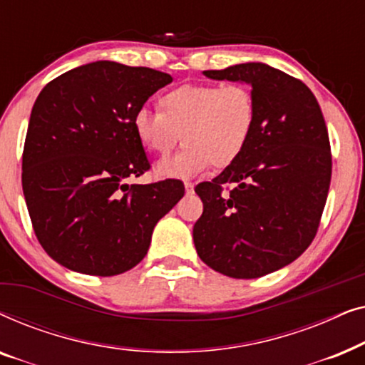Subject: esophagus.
I'll list each match as a JSON object with an SVG mask.
<instances>
[{"instance_id":"obj_1","label":"esophagus","mask_w":365,"mask_h":365,"mask_svg":"<svg viewBox=\"0 0 365 365\" xmlns=\"http://www.w3.org/2000/svg\"><path fill=\"white\" fill-rule=\"evenodd\" d=\"M184 189H186L187 194L194 192V184L192 182H184Z\"/></svg>"}]
</instances>
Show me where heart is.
Here are the masks:
<instances>
[{
	"label": "heart",
	"instance_id": "heart-1",
	"mask_svg": "<svg viewBox=\"0 0 365 365\" xmlns=\"http://www.w3.org/2000/svg\"><path fill=\"white\" fill-rule=\"evenodd\" d=\"M257 121L256 98L244 84H182L159 98V113L139 108L133 116L138 143L166 156L181 134L176 156L154 166L161 179H189L209 166L224 169L242 156Z\"/></svg>",
	"mask_w": 365,
	"mask_h": 365
}]
</instances>
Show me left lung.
<instances>
[{
  "label": "left lung",
  "mask_w": 365,
  "mask_h": 365,
  "mask_svg": "<svg viewBox=\"0 0 365 365\" xmlns=\"http://www.w3.org/2000/svg\"><path fill=\"white\" fill-rule=\"evenodd\" d=\"M202 74L249 84L257 121L242 156L194 189L204 204L194 246L224 276H266L306 251L326 206L332 159L321 106L302 81L266 63ZM222 183L233 186L227 195Z\"/></svg>",
  "instance_id": "1"
}]
</instances>
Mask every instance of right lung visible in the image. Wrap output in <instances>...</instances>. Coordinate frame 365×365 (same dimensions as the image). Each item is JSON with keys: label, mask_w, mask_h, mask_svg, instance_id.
I'll list each match as a JSON object with an SVG mask.
<instances>
[{"label": "right lung", "mask_w": 365, "mask_h": 365, "mask_svg": "<svg viewBox=\"0 0 365 365\" xmlns=\"http://www.w3.org/2000/svg\"><path fill=\"white\" fill-rule=\"evenodd\" d=\"M173 81L114 61L83 64L34 101L23 151V194L39 244L74 272L118 276L148 254L159 219L184 196L178 179L129 184L149 169L133 116Z\"/></svg>", "instance_id": "obj_1"}]
</instances>
